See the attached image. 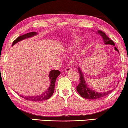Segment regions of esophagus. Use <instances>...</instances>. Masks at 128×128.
Segmentation results:
<instances>
[{
    "instance_id": "obj_1",
    "label": "esophagus",
    "mask_w": 128,
    "mask_h": 128,
    "mask_svg": "<svg viewBox=\"0 0 128 128\" xmlns=\"http://www.w3.org/2000/svg\"><path fill=\"white\" fill-rule=\"evenodd\" d=\"M71 70H72V68L70 67V66H68V67H66L65 68V70H64V72H69Z\"/></svg>"
}]
</instances>
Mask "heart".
Returning a JSON list of instances; mask_svg holds the SVG:
<instances>
[{"label": "heart", "instance_id": "heart-1", "mask_svg": "<svg viewBox=\"0 0 128 128\" xmlns=\"http://www.w3.org/2000/svg\"><path fill=\"white\" fill-rule=\"evenodd\" d=\"M80 42H81V40L80 39H77V40H76L75 41H74L72 44V45H71L70 46V50H73L74 49H75L76 48H77Z\"/></svg>", "mask_w": 128, "mask_h": 128}]
</instances>
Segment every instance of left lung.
Instances as JSON below:
<instances>
[{"label": "left lung", "mask_w": 128, "mask_h": 128, "mask_svg": "<svg viewBox=\"0 0 128 128\" xmlns=\"http://www.w3.org/2000/svg\"><path fill=\"white\" fill-rule=\"evenodd\" d=\"M98 34L101 35L102 36L103 41L105 44H110V45H114V42L111 40L107 35H106V34L104 32H103L102 30H98ZM114 49L116 51L119 52V50H118L116 47H114ZM78 72L79 73V76H80V83L77 86V91L78 92L79 94L81 96L83 97V98H87V99H92V100H94V99H98V98H103L105 96H107L109 94L112 92L109 91L108 92H104V93H98V92H95L94 90L90 89L86 84V82L84 78L83 72L80 68H78Z\"/></svg>", "instance_id": "obj_1"}]
</instances>
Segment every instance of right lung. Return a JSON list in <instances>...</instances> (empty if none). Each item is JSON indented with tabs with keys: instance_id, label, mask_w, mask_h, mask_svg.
Segmentation results:
<instances>
[{
	"instance_id": "add662e5",
	"label": "right lung",
	"mask_w": 128,
	"mask_h": 128,
	"mask_svg": "<svg viewBox=\"0 0 128 128\" xmlns=\"http://www.w3.org/2000/svg\"><path fill=\"white\" fill-rule=\"evenodd\" d=\"M35 32H30L29 33L25 34L23 35H20L19 37L16 39L13 42L12 45L15 44L16 43H17L18 42L21 41V40H23L24 39L27 38H30V37L34 36L36 34ZM60 72L58 70H52L50 72L49 74V77L50 79V82H51V84L47 90H46L45 92L42 94L40 95V96H20L22 98H23L25 99L30 100V101H33V102H40V101H43V100H47L48 98H51L52 96V94L54 93V87H55V84H56V79L57 78V77L60 75Z\"/></svg>"
}]
</instances>
